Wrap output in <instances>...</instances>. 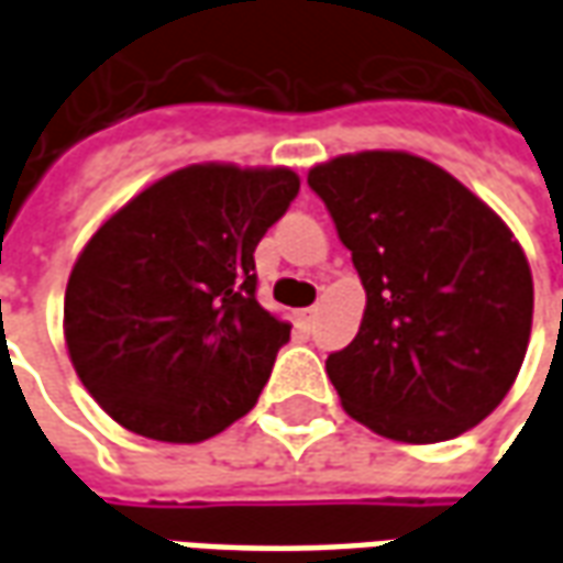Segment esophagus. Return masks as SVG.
I'll return each mask as SVG.
<instances>
[{
    "label": "esophagus",
    "instance_id": "esophagus-1",
    "mask_svg": "<svg viewBox=\"0 0 563 563\" xmlns=\"http://www.w3.org/2000/svg\"><path fill=\"white\" fill-rule=\"evenodd\" d=\"M301 325H305L307 331L317 325V307H307V310H301Z\"/></svg>",
    "mask_w": 563,
    "mask_h": 563
}]
</instances>
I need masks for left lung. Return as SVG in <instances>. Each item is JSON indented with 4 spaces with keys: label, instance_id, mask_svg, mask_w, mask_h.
Segmentation results:
<instances>
[{
    "label": "left lung",
    "instance_id": "8db88e82",
    "mask_svg": "<svg viewBox=\"0 0 563 563\" xmlns=\"http://www.w3.org/2000/svg\"><path fill=\"white\" fill-rule=\"evenodd\" d=\"M365 286L358 334L325 371L355 422L440 443L507 398L528 353L533 280L504 220L440 165L365 150L310 168Z\"/></svg>",
    "mask_w": 563,
    "mask_h": 563
}]
</instances>
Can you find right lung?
Listing matches in <instances>:
<instances>
[{
	"label": "right lung",
	"instance_id": "obj_1",
	"mask_svg": "<svg viewBox=\"0 0 563 563\" xmlns=\"http://www.w3.org/2000/svg\"><path fill=\"white\" fill-rule=\"evenodd\" d=\"M298 186L289 168L189 165L92 234L66 286V343L114 422L198 443L253 410L289 341L256 301L253 253Z\"/></svg>",
	"mask_w": 563,
	"mask_h": 563
}]
</instances>
